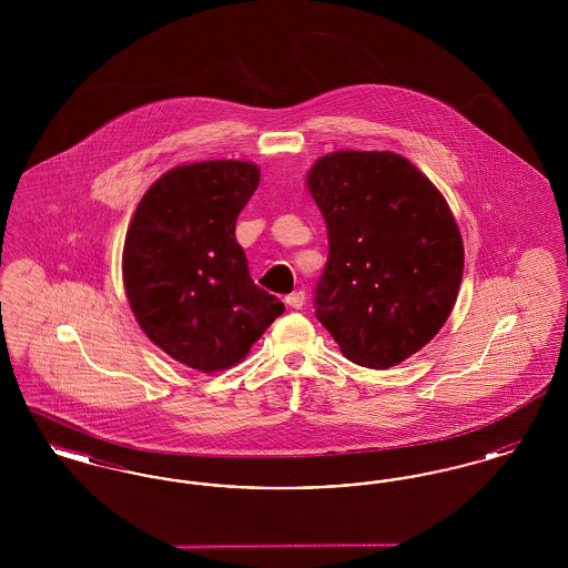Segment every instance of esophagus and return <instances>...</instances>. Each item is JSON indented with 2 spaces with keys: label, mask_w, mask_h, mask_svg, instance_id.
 <instances>
[{
  "label": "esophagus",
  "mask_w": 568,
  "mask_h": 568,
  "mask_svg": "<svg viewBox=\"0 0 568 568\" xmlns=\"http://www.w3.org/2000/svg\"><path fill=\"white\" fill-rule=\"evenodd\" d=\"M285 304L290 306V308H302V304H304V292H294V294H290V296L285 297Z\"/></svg>",
  "instance_id": "obj_1"
}]
</instances>
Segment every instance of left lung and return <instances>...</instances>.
<instances>
[{
  "label": "left lung",
  "instance_id": "1",
  "mask_svg": "<svg viewBox=\"0 0 568 568\" xmlns=\"http://www.w3.org/2000/svg\"><path fill=\"white\" fill-rule=\"evenodd\" d=\"M327 227L315 315L341 352L385 371L428 345L458 297L464 244L433 181L392 151H334L306 174Z\"/></svg>",
  "mask_w": 568,
  "mask_h": 568
}]
</instances>
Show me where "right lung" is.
Instances as JSON below:
<instances>
[{"label": "right lung", "mask_w": 568, "mask_h": 568, "mask_svg": "<svg viewBox=\"0 0 568 568\" xmlns=\"http://www.w3.org/2000/svg\"><path fill=\"white\" fill-rule=\"evenodd\" d=\"M257 185L255 163H183L146 190L128 227L121 268L135 322L206 375L236 366L285 311L253 283L234 234Z\"/></svg>", "instance_id": "right-lung-1"}]
</instances>
